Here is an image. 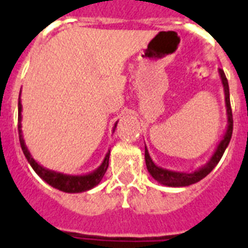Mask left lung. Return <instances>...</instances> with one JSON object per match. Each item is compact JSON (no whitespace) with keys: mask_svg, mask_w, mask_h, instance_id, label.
I'll list each match as a JSON object with an SVG mask.
<instances>
[{"mask_svg":"<svg viewBox=\"0 0 248 248\" xmlns=\"http://www.w3.org/2000/svg\"><path fill=\"white\" fill-rule=\"evenodd\" d=\"M218 74H220L221 82L223 85V92H225V103H226V111H227V130L223 135V139L221 140L220 144L217 145V149L209 160V163L200 168L199 170L194 172H180V171H172V170H168V169H163L160 166H156L154 161L151 160L150 155L148 153V149L145 146V164L148 168V171L150 175L154 177L157 183L163 184L165 186H171V187H181V186H189L192 184L198 183V181L202 180L203 177L207 176L210 172L214 170V168L218 164L220 159L222 157L223 153L226 150L227 145H229L230 140L232 137V129H233V119H232V110H231V103H230V89H229V82L227 78L223 73L222 69H218Z\"/></svg>","mask_w":248,"mask_h":248,"instance_id":"left-lung-1","label":"left lung"}]
</instances>
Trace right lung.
<instances>
[{"label":"right lung","mask_w":248,"mask_h":248,"mask_svg":"<svg viewBox=\"0 0 248 248\" xmlns=\"http://www.w3.org/2000/svg\"><path fill=\"white\" fill-rule=\"evenodd\" d=\"M19 97H21V92H19ZM22 104H21V98L18 99V134H19V143H21V148L23 150V154H25L26 159L28 160L30 165L33 168L34 171L37 172L42 180H45L46 183L49 184L50 186H53L56 189L61 190V191L64 192H71V194H74V192H83V191H88V190L93 189L94 186H97L98 184L100 183V180L104 176L107 169H108L109 165V155H110V150L107 153L104 160H103L102 165L94 170L93 172L88 175H67L62 174V172H56L52 171V170H48V169L43 168V166L39 165L36 160L32 157L31 153L28 151L27 146L25 144V140H23V135H22ZM117 124H114L113 131L117 128Z\"/></svg>","instance_id":"right-lung-1"}]
</instances>
